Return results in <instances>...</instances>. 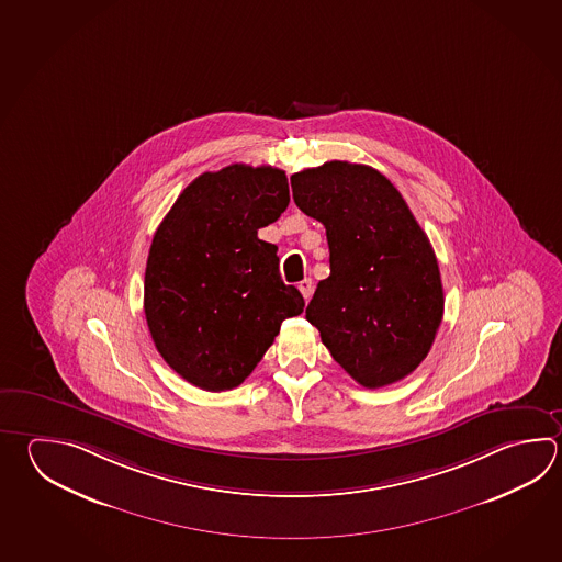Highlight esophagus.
Returning a JSON list of instances; mask_svg holds the SVG:
<instances>
[{
	"instance_id": "1",
	"label": "esophagus",
	"mask_w": 562,
	"mask_h": 562,
	"mask_svg": "<svg viewBox=\"0 0 562 562\" xmlns=\"http://www.w3.org/2000/svg\"><path fill=\"white\" fill-rule=\"evenodd\" d=\"M297 290L302 292L304 300H310V297H312V292H314V282H312L310 278H304V280L297 284Z\"/></svg>"
}]
</instances>
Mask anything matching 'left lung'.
<instances>
[{
    "label": "left lung",
    "instance_id": "1",
    "mask_svg": "<svg viewBox=\"0 0 562 562\" xmlns=\"http://www.w3.org/2000/svg\"><path fill=\"white\" fill-rule=\"evenodd\" d=\"M297 209L326 228L329 276L306 307L331 358L378 390L425 360L443 318L434 248L380 170L329 160L292 175Z\"/></svg>",
    "mask_w": 562,
    "mask_h": 562
}]
</instances>
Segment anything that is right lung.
<instances>
[{
	"label": "right lung",
	"mask_w": 562,
	"mask_h": 562,
	"mask_svg": "<svg viewBox=\"0 0 562 562\" xmlns=\"http://www.w3.org/2000/svg\"><path fill=\"white\" fill-rule=\"evenodd\" d=\"M290 202L286 172L231 165L180 192L148 250L145 318L162 360L182 380L234 390L272 346L282 322L304 312L278 270V248L258 238Z\"/></svg>",
	"instance_id": "add662e5"
}]
</instances>
